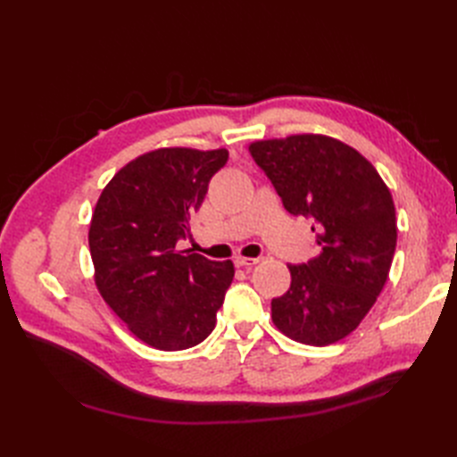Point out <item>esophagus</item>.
Returning a JSON list of instances; mask_svg holds the SVG:
<instances>
[{
    "label": "esophagus",
    "instance_id": "obj_1",
    "mask_svg": "<svg viewBox=\"0 0 457 457\" xmlns=\"http://www.w3.org/2000/svg\"><path fill=\"white\" fill-rule=\"evenodd\" d=\"M259 259H253V257H237L234 259V265L237 267H242V269H252L253 265H257Z\"/></svg>",
    "mask_w": 457,
    "mask_h": 457
}]
</instances>
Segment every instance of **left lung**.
<instances>
[{"label":"left lung","mask_w":457,"mask_h":457,"mask_svg":"<svg viewBox=\"0 0 457 457\" xmlns=\"http://www.w3.org/2000/svg\"><path fill=\"white\" fill-rule=\"evenodd\" d=\"M286 210L314 220L318 255L289 265L292 284L270 303L289 339L324 347L347 337L373 307L396 247V215L376 168L334 137L303 133L250 145Z\"/></svg>","instance_id":"1"}]
</instances>
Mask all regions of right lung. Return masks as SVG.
Instances as JSON below:
<instances>
[{
	"mask_svg": "<svg viewBox=\"0 0 457 457\" xmlns=\"http://www.w3.org/2000/svg\"><path fill=\"white\" fill-rule=\"evenodd\" d=\"M225 148H158L110 179L89 227L95 284L106 305L143 343L183 351L212 334L234 278L232 261L177 252L190 234Z\"/></svg>",
	"mask_w": 457,
	"mask_h": 457,
	"instance_id": "obj_1",
	"label": "right lung"
}]
</instances>
